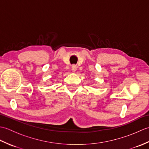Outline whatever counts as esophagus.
I'll use <instances>...</instances> for the list:
<instances>
[{
	"label": "esophagus",
	"mask_w": 149,
	"mask_h": 149,
	"mask_svg": "<svg viewBox=\"0 0 149 149\" xmlns=\"http://www.w3.org/2000/svg\"><path fill=\"white\" fill-rule=\"evenodd\" d=\"M72 70L73 72H75V71L77 70V66L75 65H73L72 66Z\"/></svg>",
	"instance_id": "34e87169"
}]
</instances>
